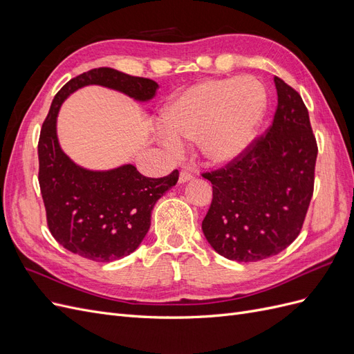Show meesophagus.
Here are the masks:
<instances>
[{
	"label": "esophagus",
	"instance_id": "obj_1",
	"mask_svg": "<svg viewBox=\"0 0 354 354\" xmlns=\"http://www.w3.org/2000/svg\"><path fill=\"white\" fill-rule=\"evenodd\" d=\"M192 178H194V176H192L190 171H187V169H181L180 171V177H178L180 183H187V181H190Z\"/></svg>",
	"mask_w": 354,
	"mask_h": 354
}]
</instances>
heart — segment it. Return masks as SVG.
Returning <instances> with one entry per match:
<instances>
[{
	"mask_svg": "<svg viewBox=\"0 0 354 354\" xmlns=\"http://www.w3.org/2000/svg\"><path fill=\"white\" fill-rule=\"evenodd\" d=\"M266 104L264 85L250 75L203 80L165 106L160 137L173 149H180L181 140L198 142L208 164L226 165L252 143Z\"/></svg>",
	"mask_w": 354,
	"mask_h": 354,
	"instance_id": "heart-1",
	"label": "heart"
}]
</instances>
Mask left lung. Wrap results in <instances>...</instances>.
<instances>
[{
    "label": "left lung",
    "mask_w": 354,
    "mask_h": 354,
    "mask_svg": "<svg viewBox=\"0 0 354 354\" xmlns=\"http://www.w3.org/2000/svg\"><path fill=\"white\" fill-rule=\"evenodd\" d=\"M273 124L246 152L224 168L202 174L212 185V202L202 221L208 243L239 263L269 259L301 232L313 196L316 138L306 104L274 77Z\"/></svg>",
    "instance_id": "left-lung-1"
}]
</instances>
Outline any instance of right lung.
Instances as JSON below:
<instances>
[{"label": "right lung", "instance_id": "add662e5", "mask_svg": "<svg viewBox=\"0 0 354 354\" xmlns=\"http://www.w3.org/2000/svg\"><path fill=\"white\" fill-rule=\"evenodd\" d=\"M85 85H102L137 102H147L155 95L158 84L112 68L84 72L55 95L41 128L38 180L53 238L84 259L109 263L138 248L151 227L156 201L177 183L178 171L151 178L131 164L108 171L75 164L59 145L57 115L62 103Z\"/></svg>", "mask_w": 354, "mask_h": 354}]
</instances>
